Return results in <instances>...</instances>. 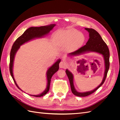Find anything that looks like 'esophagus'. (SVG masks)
Segmentation results:
<instances>
[{
  "mask_svg": "<svg viewBox=\"0 0 120 120\" xmlns=\"http://www.w3.org/2000/svg\"><path fill=\"white\" fill-rule=\"evenodd\" d=\"M59 66H60V68H64L66 67V65L64 62H63V61H61V62L59 64Z\"/></svg>",
  "mask_w": 120,
  "mask_h": 120,
  "instance_id": "34e87169",
  "label": "esophagus"
}]
</instances>
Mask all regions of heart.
Returning <instances> with one entry per match:
<instances>
[{
  "mask_svg": "<svg viewBox=\"0 0 120 120\" xmlns=\"http://www.w3.org/2000/svg\"><path fill=\"white\" fill-rule=\"evenodd\" d=\"M56 38L61 46L66 47L71 52L80 49L85 41L83 34L75 28L60 31L56 34Z\"/></svg>",
  "mask_w": 120,
  "mask_h": 120,
  "instance_id": "heart-1",
  "label": "heart"
}]
</instances>
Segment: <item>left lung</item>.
I'll list each match as a JSON object with an SVG mask.
<instances>
[{
    "mask_svg": "<svg viewBox=\"0 0 120 120\" xmlns=\"http://www.w3.org/2000/svg\"><path fill=\"white\" fill-rule=\"evenodd\" d=\"M85 29L86 30L88 31L89 33V38L88 41L86 43V45L82 46V48H81L78 50L68 54V56H77L80 55L81 54H83L86 52H95L100 53L104 57L105 70L104 72V76L102 82H101L100 83V85L99 86H97L94 90H90V91L81 93L78 92L75 90L74 85V75L71 71H70L68 69H67L66 72L69 79V81H70L71 92L72 94H74L75 96L78 97L88 96L95 92L96 90L99 89L103 84L105 79H106L108 71L110 67V52L109 49V48L107 45H106V43L105 42L100 34L96 30H94L93 28H85Z\"/></svg>",
    "mask_w": 120,
    "mask_h": 120,
    "instance_id": "left-lung-1",
    "label": "left lung"
}]
</instances>
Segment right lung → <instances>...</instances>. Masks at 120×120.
<instances>
[{
    "mask_svg": "<svg viewBox=\"0 0 120 120\" xmlns=\"http://www.w3.org/2000/svg\"><path fill=\"white\" fill-rule=\"evenodd\" d=\"M56 26L55 24H51L46 26H42L40 27H30L27 30H25L24 33L21 35L20 37L18 38L15 42H14L12 46L11 49L10 51V64H9V71L10 75L15 83L16 86L18 88L21 90L19 86H18L15 82V79L14 78L13 74V67L14 57L17 50L20 48V46L24 44V43L27 42L34 39L41 38L44 37L45 35H47L49 33L50 30H52L53 28ZM61 60L60 59L58 60L56 62L54 63L52 66L50 67L46 72V78H47V86L45 90L42 93L37 95H31L36 97H41L45 95L49 92V90L50 83L51 81V79L52 76L59 70V64Z\"/></svg>",
    "mask_w": 120,
    "mask_h": 120,
    "instance_id": "1",
    "label": "right lung"
}]
</instances>
